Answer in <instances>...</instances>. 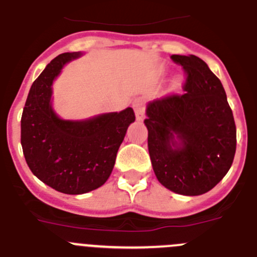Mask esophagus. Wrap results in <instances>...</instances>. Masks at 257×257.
Segmentation results:
<instances>
[{
    "mask_svg": "<svg viewBox=\"0 0 257 257\" xmlns=\"http://www.w3.org/2000/svg\"><path fill=\"white\" fill-rule=\"evenodd\" d=\"M133 107L135 109L136 119L138 121H143L145 118V100L143 98L135 99L133 103Z\"/></svg>",
    "mask_w": 257,
    "mask_h": 257,
    "instance_id": "obj_1",
    "label": "esophagus"
}]
</instances>
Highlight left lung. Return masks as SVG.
Instances as JSON below:
<instances>
[{"instance_id": "obj_1", "label": "left lung", "mask_w": 257, "mask_h": 257, "mask_svg": "<svg viewBox=\"0 0 257 257\" xmlns=\"http://www.w3.org/2000/svg\"><path fill=\"white\" fill-rule=\"evenodd\" d=\"M186 74L183 94L150 102L144 123L158 181L196 196L222 181L236 153V123L222 82L201 58L172 55Z\"/></svg>"}]
</instances>
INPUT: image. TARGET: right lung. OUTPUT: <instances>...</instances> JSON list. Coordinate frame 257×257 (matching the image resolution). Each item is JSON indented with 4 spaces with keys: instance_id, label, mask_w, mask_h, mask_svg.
<instances>
[{
    "instance_id": "obj_1",
    "label": "right lung",
    "mask_w": 257,
    "mask_h": 257,
    "mask_svg": "<svg viewBox=\"0 0 257 257\" xmlns=\"http://www.w3.org/2000/svg\"><path fill=\"white\" fill-rule=\"evenodd\" d=\"M80 52L62 53L33 82L21 116V147L33 175L57 191L80 195L104 185L112 173L133 108L69 121L52 108V84Z\"/></svg>"
}]
</instances>
